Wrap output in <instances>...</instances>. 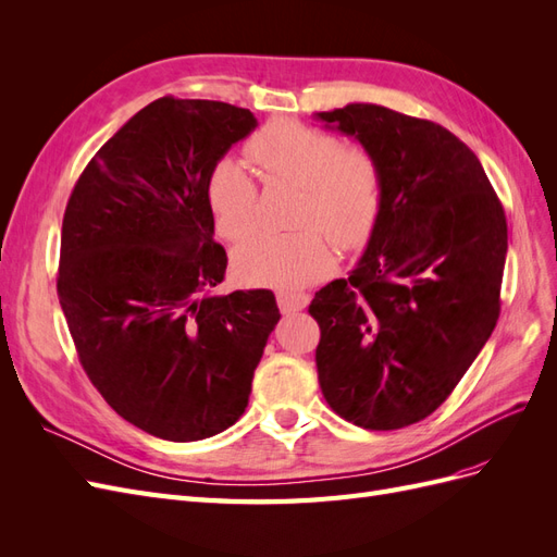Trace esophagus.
Segmentation results:
<instances>
[{
  "label": "esophagus",
  "instance_id": "34e87169",
  "mask_svg": "<svg viewBox=\"0 0 557 557\" xmlns=\"http://www.w3.org/2000/svg\"><path fill=\"white\" fill-rule=\"evenodd\" d=\"M309 299H311V297H309L307 293H295V290H281V293H276L278 309H281L283 313H295V311L307 309Z\"/></svg>",
  "mask_w": 557,
  "mask_h": 557
}]
</instances>
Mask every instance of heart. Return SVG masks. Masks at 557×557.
Returning a JSON list of instances; mask_svg holds the SVG:
<instances>
[{
	"label": "heart",
	"instance_id": "1",
	"mask_svg": "<svg viewBox=\"0 0 557 557\" xmlns=\"http://www.w3.org/2000/svg\"><path fill=\"white\" fill-rule=\"evenodd\" d=\"M246 153L267 181L299 185L295 225L301 227L256 234L234 250V269L244 281L299 288L332 272L334 244L350 250L372 237L383 199L372 150L342 146L334 134L305 123L272 121L248 141ZM207 199L225 239L239 242L258 227V185L239 160L213 164Z\"/></svg>",
	"mask_w": 557,
	"mask_h": 557
}]
</instances>
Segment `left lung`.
Masks as SVG:
<instances>
[{
    "instance_id": "obj_1",
    "label": "left lung",
    "mask_w": 557,
    "mask_h": 557,
    "mask_svg": "<svg viewBox=\"0 0 557 557\" xmlns=\"http://www.w3.org/2000/svg\"><path fill=\"white\" fill-rule=\"evenodd\" d=\"M318 117L372 150L383 174L364 256L309 307L320 391L352 425L399 430L440 409L491 339L507 215L479 158L446 127L379 104Z\"/></svg>"
}]
</instances>
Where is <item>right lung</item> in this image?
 Here are the masks:
<instances>
[{"instance_id": "add662e5", "label": "right lung", "mask_w": 557, "mask_h": 557, "mask_svg": "<svg viewBox=\"0 0 557 557\" xmlns=\"http://www.w3.org/2000/svg\"><path fill=\"white\" fill-rule=\"evenodd\" d=\"M248 109L160 97L97 150L66 201L58 297L78 360L109 407L166 442L237 423L278 323L272 290L211 293L207 181L256 129Z\"/></svg>"}]
</instances>
